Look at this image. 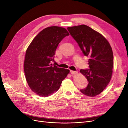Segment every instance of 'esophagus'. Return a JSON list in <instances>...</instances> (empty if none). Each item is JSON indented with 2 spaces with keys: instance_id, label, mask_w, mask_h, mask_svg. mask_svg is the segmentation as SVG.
<instances>
[{
  "instance_id": "1",
  "label": "esophagus",
  "mask_w": 128,
  "mask_h": 128,
  "mask_svg": "<svg viewBox=\"0 0 128 128\" xmlns=\"http://www.w3.org/2000/svg\"><path fill=\"white\" fill-rule=\"evenodd\" d=\"M70 72L71 73V74L72 75H75L77 73V71H73V70H70Z\"/></svg>"
}]
</instances>
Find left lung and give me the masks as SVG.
<instances>
[{"label": "left lung", "instance_id": "8db88e82", "mask_svg": "<svg viewBox=\"0 0 128 128\" xmlns=\"http://www.w3.org/2000/svg\"><path fill=\"white\" fill-rule=\"evenodd\" d=\"M67 30L83 54L90 58L89 68L80 70L88 80V86L80 91L86 96H94L106 88L111 79L113 68L111 46L102 34L88 26L68 27Z\"/></svg>", "mask_w": 128, "mask_h": 128}]
</instances>
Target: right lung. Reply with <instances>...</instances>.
<instances>
[{
	"mask_svg": "<svg viewBox=\"0 0 128 128\" xmlns=\"http://www.w3.org/2000/svg\"><path fill=\"white\" fill-rule=\"evenodd\" d=\"M62 27H48L38 34L27 48L24 62L26 82L40 96L51 95L59 88L69 70L53 66L56 49L60 42L69 36Z\"/></svg>",
	"mask_w": 128,
	"mask_h": 128,
	"instance_id": "1",
	"label": "right lung"
}]
</instances>
